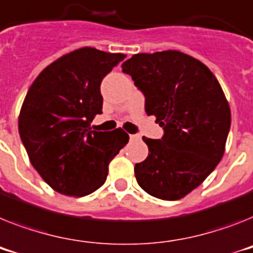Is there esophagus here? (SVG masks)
<instances>
[{"label":"esophagus","mask_w":253,"mask_h":253,"mask_svg":"<svg viewBox=\"0 0 253 253\" xmlns=\"http://www.w3.org/2000/svg\"><path fill=\"white\" fill-rule=\"evenodd\" d=\"M140 139V136L139 135H130V140H139Z\"/></svg>","instance_id":"esophagus-1"}]
</instances>
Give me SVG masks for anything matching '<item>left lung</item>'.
I'll return each mask as SVG.
<instances>
[{"mask_svg": "<svg viewBox=\"0 0 253 253\" xmlns=\"http://www.w3.org/2000/svg\"><path fill=\"white\" fill-rule=\"evenodd\" d=\"M122 71L165 131L159 140L143 137L149 154L135 165L137 184L156 198H184L224 156L231 122L224 91L202 61L176 50L133 55Z\"/></svg>", "mask_w": 253, "mask_h": 253, "instance_id": "obj_1", "label": "left lung"}]
</instances>
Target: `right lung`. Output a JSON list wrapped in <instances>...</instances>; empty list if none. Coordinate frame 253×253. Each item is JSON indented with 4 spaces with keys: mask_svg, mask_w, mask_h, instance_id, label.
<instances>
[{
    "mask_svg": "<svg viewBox=\"0 0 253 253\" xmlns=\"http://www.w3.org/2000/svg\"><path fill=\"white\" fill-rule=\"evenodd\" d=\"M126 58L82 47L51 63L29 87L19 133L29 161L60 194L84 197L103 185L110 161L128 143L122 128L91 130L101 114L100 84Z\"/></svg>",
    "mask_w": 253,
    "mask_h": 253,
    "instance_id": "add662e5",
    "label": "right lung"
}]
</instances>
